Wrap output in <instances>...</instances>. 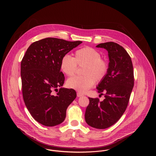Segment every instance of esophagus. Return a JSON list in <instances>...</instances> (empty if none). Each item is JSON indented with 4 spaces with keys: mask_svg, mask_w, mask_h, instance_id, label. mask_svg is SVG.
<instances>
[{
    "mask_svg": "<svg viewBox=\"0 0 156 156\" xmlns=\"http://www.w3.org/2000/svg\"><path fill=\"white\" fill-rule=\"evenodd\" d=\"M77 96L78 97H80L83 96V94H82V93H80V92H78L77 93Z\"/></svg>",
    "mask_w": 156,
    "mask_h": 156,
    "instance_id": "34e87169",
    "label": "esophagus"
}]
</instances>
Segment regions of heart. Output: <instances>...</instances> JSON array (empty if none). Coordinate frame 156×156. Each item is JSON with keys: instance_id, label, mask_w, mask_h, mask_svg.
<instances>
[{"instance_id": "obj_1", "label": "heart", "mask_w": 156, "mask_h": 156, "mask_svg": "<svg viewBox=\"0 0 156 156\" xmlns=\"http://www.w3.org/2000/svg\"><path fill=\"white\" fill-rule=\"evenodd\" d=\"M74 58L64 55L60 62V67L68 76H73L77 66L82 67L83 76H77L68 79L67 86L80 92H85L92 88L95 82H101L107 76L110 67L108 59L101 57L100 52L90 47L77 49L74 52Z\"/></svg>"}]
</instances>
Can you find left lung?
<instances>
[{"label":"left lung","mask_w":156,"mask_h":156,"mask_svg":"<svg viewBox=\"0 0 156 156\" xmlns=\"http://www.w3.org/2000/svg\"><path fill=\"white\" fill-rule=\"evenodd\" d=\"M108 51L110 67L105 78L97 89L103 101L89 98L85 118L92 127L105 129L115 124L126 111L134 86L133 67L131 58L120 45L108 42L97 45Z\"/></svg>","instance_id":"8db88e82"}]
</instances>
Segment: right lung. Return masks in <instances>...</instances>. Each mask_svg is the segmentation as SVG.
I'll list each match as a JSON object with an SVG mask.
<instances>
[{
	"label": "right lung",
	"instance_id": "right-lung-1",
	"mask_svg": "<svg viewBox=\"0 0 156 156\" xmlns=\"http://www.w3.org/2000/svg\"><path fill=\"white\" fill-rule=\"evenodd\" d=\"M82 41L46 38L31 44L21 62L23 100L39 123L53 127L62 123L68 106L76 97L73 89L61 88L65 77L61 71L62 57Z\"/></svg>",
	"mask_w": 156,
	"mask_h": 156
}]
</instances>
